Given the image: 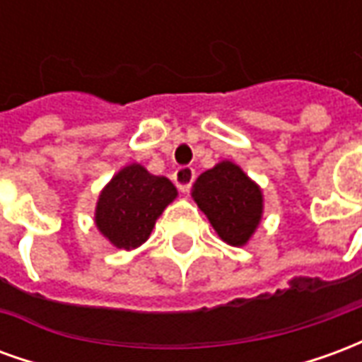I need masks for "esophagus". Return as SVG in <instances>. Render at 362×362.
Listing matches in <instances>:
<instances>
[{"label": "esophagus", "mask_w": 362, "mask_h": 362, "mask_svg": "<svg viewBox=\"0 0 362 362\" xmlns=\"http://www.w3.org/2000/svg\"><path fill=\"white\" fill-rule=\"evenodd\" d=\"M173 180L176 184V188L180 189L182 194H186L192 188L194 180H196V170L192 166H180V168L174 170Z\"/></svg>", "instance_id": "34e87169"}]
</instances>
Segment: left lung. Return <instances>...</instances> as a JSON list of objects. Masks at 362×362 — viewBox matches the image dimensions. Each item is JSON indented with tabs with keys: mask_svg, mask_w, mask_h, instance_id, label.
I'll list each match as a JSON object with an SVG mask.
<instances>
[{
	"mask_svg": "<svg viewBox=\"0 0 362 362\" xmlns=\"http://www.w3.org/2000/svg\"><path fill=\"white\" fill-rule=\"evenodd\" d=\"M192 196L217 235L230 246L248 243L262 219V192L228 160L205 170L197 178Z\"/></svg>",
	"mask_w": 362,
	"mask_h": 362,
	"instance_id": "8db88e82",
	"label": "left lung"
}]
</instances>
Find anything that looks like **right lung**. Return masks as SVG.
<instances>
[{"label":"right lung","mask_w":362,"mask_h":362,"mask_svg":"<svg viewBox=\"0 0 362 362\" xmlns=\"http://www.w3.org/2000/svg\"><path fill=\"white\" fill-rule=\"evenodd\" d=\"M176 197L165 176H153L141 165L122 168L103 189L96 205V227L114 246L132 250L149 238L158 215Z\"/></svg>","instance_id":"obj_1"}]
</instances>
